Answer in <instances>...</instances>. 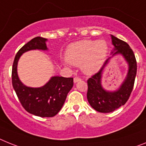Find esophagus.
<instances>
[{"label":"esophagus","instance_id":"1","mask_svg":"<svg viewBox=\"0 0 146 146\" xmlns=\"http://www.w3.org/2000/svg\"><path fill=\"white\" fill-rule=\"evenodd\" d=\"M81 80H82V79H81V78H79V77H78V76L74 77V79H73V82H74L75 83H76L77 82H79V81H81Z\"/></svg>","mask_w":146,"mask_h":146}]
</instances>
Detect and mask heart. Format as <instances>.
Masks as SVG:
<instances>
[{"label": "heart", "mask_w": 146, "mask_h": 146, "mask_svg": "<svg viewBox=\"0 0 146 146\" xmlns=\"http://www.w3.org/2000/svg\"><path fill=\"white\" fill-rule=\"evenodd\" d=\"M108 52V45L105 40H82L67 46L65 58L73 65L81 64L84 73L92 74L103 65Z\"/></svg>", "instance_id": "heart-1"}]
</instances>
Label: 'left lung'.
Segmentation results:
<instances>
[{
	"mask_svg": "<svg viewBox=\"0 0 146 146\" xmlns=\"http://www.w3.org/2000/svg\"><path fill=\"white\" fill-rule=\"evenodd\" d=\"M112 44L114 46L113 56L121 54L128 62V71L125 79L118 90L113 92L104 90L101 84L102 74L110 58H108L103 66L97 73L92 76L88 80L87 98L92 108L100 113H110L124 105L128 101L133 90L136 74L137 61L133 50L124 41L111 35Z\"/></svg>",
	"mask_w": 146,
	"mask_h": 146,
	"instance_id": "8db88e82",
	"label": "left lung"
}]
</instances>
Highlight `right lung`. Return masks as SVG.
<instances>
[{
	"label": "right lung",
	"instance_id": "right-lung-1",
	"mask_svg": "<svg viewBox=\"0 0 146 146\" xmlns=\"http://www.w3.org/2000/svg\"><path fill=\"white\" fill-rule=\"evenodd\" d=\"M46 38L35 37L17 52L12 70V82L21 104L27 112L41 117H52L62 109L67 94L73 86V78L53 76L41 88L25 86L18 78L17 65L24 52L31 50H46Z\"/></svg>",
	"mask_w": 146,
	"mask_h": 146
}]
</instances>
